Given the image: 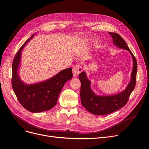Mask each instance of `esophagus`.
I'll return each instance as SVG.
<instances>
[{
    "label": "esophagus",
    "instance_id": "obj_1",
    "mask_svg": "<svg viewBox=\"0 0 149 149\" xmlns=\"http://www.w3.org/2000/svg\"><path fill=\"white\" fill-rule=\"evenodd\" d=\"M82 72V68L80 65H76L73 68V74L74 77H76Z\"/></svg>",
    "mask_w": 149,
    "mask_h": 149
}]
</instances>
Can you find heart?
I'll return each instance as SVG.
<instances>
[{"label": "heart", "instance_id": "heart-1", "mask_svg": "<svg viewBox=\"0 0 149 149\" xmlns=\"http://www.w3.org/2000/svg\"><path fill=\"white\" fill-rule=\"evenodd\" d=\"M91 40H92V39H91Z\"/></svg>", "mask_w": 149, "mask_h": 149}]
</instances>
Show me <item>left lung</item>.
<instances>
[{"mask_svg":"<svg viewBox=\"0 0 149 149\" xmlns=\"http://www.w3.org/2000/svg\"><path fill=\"white\" fill-rule=\"evenodd\" d=\"M113 38V44L118 48L129 51L133 59V69L131 79L127 87L119 93L100 96L96 95L91 88V81L88 79L86 73L79 74L81 81V101L83 107L95 115H105L114 112L127 104L132 92L135 87L137 73V62L125 41L119 34L109 32Z\"/></svg>","mask_w":149,"mask_h":149,"instance_id":"obj_1","label":"left lung"}]
</instances>
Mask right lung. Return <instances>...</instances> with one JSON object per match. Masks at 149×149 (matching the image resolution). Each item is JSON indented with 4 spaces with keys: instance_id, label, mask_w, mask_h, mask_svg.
<instances>
[{
    "instance_id": "right-lung-1",
    "label": "right lung",
    "mask_w": 149,
    "mask_h": 149,
    "mask_svg": "<svg viewBox=\"0 0 149 149\" xmlns=\"http://www.w3.org/2000/svg\"><path fill=\"white\" fill-rule=\"evenodd\" d=\"M34 33L19 49L12 65V87L20 104L32 113L50 110L56 105L65 82L72 79V69L63 70L50 78L34 84H26L20 79L19 70L22 51L35 35Z\"/></svg>"
}]
</instances>
